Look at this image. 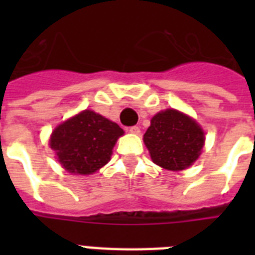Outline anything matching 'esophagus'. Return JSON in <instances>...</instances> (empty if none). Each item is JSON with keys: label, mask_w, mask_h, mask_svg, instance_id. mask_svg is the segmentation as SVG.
I'll return each instance as SVG.
<instances>
[{"label": "esophagus", "mask_w": 255, "mask_h": 255, "mask_svg": "<svg viewBox=\"0 0 255 255\" xmlns=\"http://www.w3.org/2000/svg\"><path fill=\"white\" fill-rule=\"evenodd\" d=\"M129 132H131V133H133V135H139V133H140V127H137V126L129 127Z\"/></svg>", "instance_id": "1"}]
</instances>
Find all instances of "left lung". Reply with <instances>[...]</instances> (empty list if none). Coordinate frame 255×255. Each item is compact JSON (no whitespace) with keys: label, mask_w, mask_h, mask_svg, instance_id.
I'll return each instance as SVG.
<instances>
[{"label":"left lung","mask_w":255,"mask_h":255,"mask_svg":"<svg viewBox=\"0 0 255 255\" xmlns=\"http://www.w3.org/2000/svg\"><path fill=\"white\" fill-rule=\"evenodd\" d=\"M143 140L152 161L168 170L190 167L205 143L204 131L197 122L173 108L152 118Z\"/></svg>","instance_id":"1"}]
</instances>
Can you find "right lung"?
<instances>
[{
  "label": "right lung",
  "mask_w": 255,
  "mask_h": 255,
  "mask_svg": "<svg viewBox=\"0 0 255 255\" xmlns=\"http://www.w3.org/2000/svg\"><path fill=\"white\" fill-rule=\"evenodd\" d=\"M123 133L116 123L85 110L54 129L50 147L69 173L92 174L110 161L116 140Z\"/></svg>",
  "instance_id": "add662e5"
}]
</instances>
